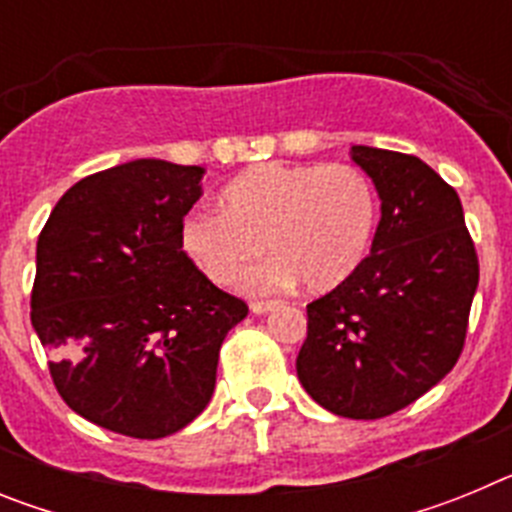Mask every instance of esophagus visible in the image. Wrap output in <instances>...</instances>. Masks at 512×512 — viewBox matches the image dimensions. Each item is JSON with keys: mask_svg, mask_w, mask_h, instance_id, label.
I'll list each match as a JSON object with an SVG mask.
<instances>
[{"mask_svg": "<svg viewBox=\"0 0 512 512\" xmlns=\"http://www.w3.org/2000/svg\"><path fill=\"white\" fill-rule=\"evenodd\" d=\"M274 307H277V302L274 300H253L251 302V310L256 312V315H264V312L274 310Z\"/></svg>", "mask_w": 512, "mask_h": 512, "instance_id": "34e87169", "label": "esophagus"}]
</instances>
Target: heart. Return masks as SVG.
<instances>
[{"instance_id": "b5f03b06", "label": "heart", "mask_w": 512, "mask_h": 512, "mask_svg": "<svg viewBox=\"0 0 512 512\" xmlns=\"http://www.w3.org/2000/svg\"><path fill=\"white\" fill-rule=\"evenodd\" d=\"M377 215V189L356 166L261 164L225 187L223 210L189 212L182 246L220 287L238 282L266 243L277 259L251 287L300 279L307 292H330L366 259Z\"/></svg>"}]
</instances>
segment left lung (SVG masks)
<instances>
[{
	"label": "left lung",
	"mask_w": 512,
	"mask_h": 512,
	"mask_svg": "<svg viewBox=\"0 0 512 512\" xmlns=\"http://www.w3.org/2000/svg\"><path fill=\"white\" fill-rule=\"evenodd\" d=\"M382 220L372 253L307 305L297 377L330 413L377 420L408 408L459 361L479 284L456 189L408 153L354 146Z\"/></svg>",
	"instance_id": "obj_1"
}]
</instances>
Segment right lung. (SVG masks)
<instances>
[{
  "mask_svg": "<svg viewBox=\"0 0 512 512\" xmlns=\"http://www.w3.org/2000/svg\"><path fill=\"white\" fill-rule=\"evenodd\" d=\"M202 166L138 158L76 182L38 235L30 320L58 395L130 438L182 431L210 402L248 305L182 251Z\"/></svg>",
  "mask_w": 512,
  "mask_h": 512,
  "instance_id": "1",
  "label": "right lung"
}]
</instances>
